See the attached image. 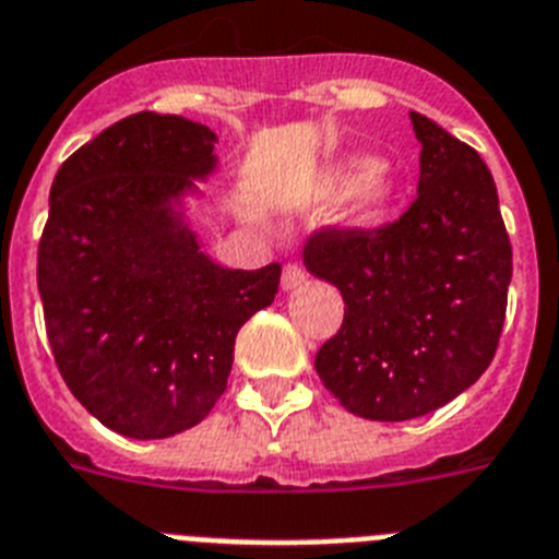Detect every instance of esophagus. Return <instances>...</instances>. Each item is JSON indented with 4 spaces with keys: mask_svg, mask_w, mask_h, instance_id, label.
Here are the masks:
<instances>
[{
    "mask_svg": "<svg viewBox=\"0 0 559 559\" xmlns=\"http://www.w3.org/2000/svg\"><path fill=\"white\" fill-rule=\"evenodd\" d=\"M304 281H307V270H304L300 264H295V261H289V264L284 266V275H281V284H284V289H298Z\"/></svg>",
    "mask_w": 559,
    "mask_h": 559,
    "instance_id": "obj_1",
    "label": "esophagus"
}]
</instances>
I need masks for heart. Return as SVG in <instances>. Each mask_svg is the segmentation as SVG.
I'll use <instances>...</instances> for the list:
<instances>
[{
  "label": "heart",
  "mask_w": 559,
  "mask_h": 559,
  "mask_svg": "<svg viewBox=\"0 0 559 559\" xmlns=\"http://www.w3.org/2000/svg\"><path fill=\"white\" fill-rule=\"evenodd\" d=\"M352 191V202H348V219L354 225H373L380 219L388 202L394 199V179L388 174L385 165H380L371 157H346L334 165L326 177V193L329 199L343 197Z\"/></svg>",
  "instance_id": "b5f03b06"
}]
</instances>
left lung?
I'll list each match as a JSON object with an SVG mask.
<instances>
[{"label":"left lung","instance_id":"8db88e82","mask_svg":"<svg viewBox=\"0 0 559 559\" xmlns=\"http://www.w3.org/2000/svg\"><path fill=\"white\" fill-rule=\"evenodd\" d=\"M419 188L400 219L323 227L304 264L346 300L314 368L354 416L405 421L467 391L489 368L507 318L512 245L487 163L411 111Z\"/></svg>","mask_w":559,"mask_h":559}]
</instances>
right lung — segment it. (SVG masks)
<instances>
[{
    "mask_svg": "<svg viewBox=\"0 0 559 559\" xmlns=\"http://www.w3.org/2000/svg\"><path fill=\"white\" fill-rule=\"evenodd\" d=\"M216 134L138 111L58 168L38 295L67 388L100 425L168 439L227 388L236 334L278 293L281 264L227 270L202 252L182 197L216 168Z\"/></svg>",
    "mask_w": 559,
    "mask_h": 559,
    "instance_id": "add662e5",
    "label": "right lung"
}]
</instances>
